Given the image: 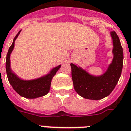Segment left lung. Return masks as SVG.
<instances>
[{"mask_svg": "<svg viewBox=\"0 0 131 131\" xmlns=\"http://www.w3.org/2000/svg\"><path fill=\"white\" fill-rule=\"evenodd\" d=\"M113 40L111 63L101 75H93L80 67L71 63V76L77 93L86 99L98 100L108 96L119 81L123 67V49L115 31L111 32Z\"/></svg>", "mask_w": 131, "mask_h": 131, "instance_id": "obj_1", "label": "left lung"}]
</instances>
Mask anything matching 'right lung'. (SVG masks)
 <instances>
[{
    "label": "right lung",
    "instance_id": "1",
    "mask_svg": "<svg viewBox=\"0 0 131 131\" xmlns=\"http://www.w3.org/2000/svg\"><path fill=\"white\" fill-rule=\"evenodd\" d=\"M21 30L19 31L14 38L12 45L10 46L6 58V71L7 75L8 80L13 89L18 93L20 96L25 98L34 99L45 95L49 93L51 87V80L58 70L60 68L61 65L57 66L53 68L48 74L42 76L38 78L25 80L20 78L13 72L11 69V61L10 56L14 47L15 40L18 36Z\"/></svg>",
    "mask_w": 131,
    "mask_h": 131
}]
</instances>
